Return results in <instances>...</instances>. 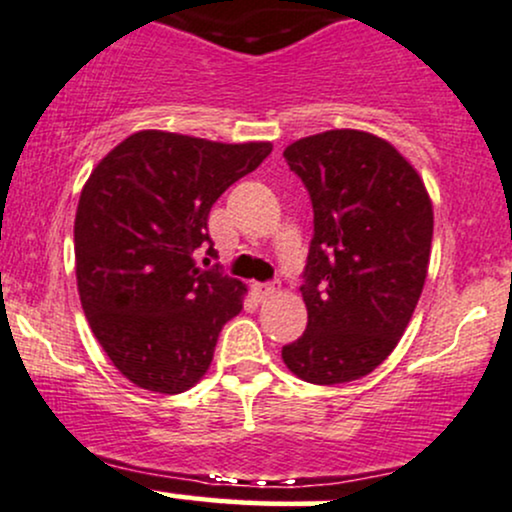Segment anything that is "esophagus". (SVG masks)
<instances>
[{
	"mask_svg": "<svg viewBox=\"0 0 512 512\" xmlns=\"http://www.w3.org/2000/svg\"><path fill=\"white\" fill-rule=\"evenodd\" d=\"M254 293L263 300V298H271V295H276L278 288L273 283H256L254 285Z\"/></svg>",
	"mask_w": 512,
	"mask_h": 512,
	"instance_id": "esophagus-1",
	"label": "esophagus"
}]
</instances>
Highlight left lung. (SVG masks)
Segmentation results:
<instances>
[{"label": "left lung", "instance_id": "obj_1", "mask_svg": "<svg viewBox=\"0 0 512 512\" xmlns=\"http://www.w3.org/2000/svg\"><path fill=\"white\" fill-rule=\"evenodd\" d=\"M315 212L307 254V329L283 346L295 376L349 383L403 337L432 251L434 212L420 173L386 139L359 129L305 136L283 151Z\"/></svg>", "mask_w": 512, "mask_h": 512}]
</instances>
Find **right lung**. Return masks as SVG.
Segmentation results:
<instances>
[{"label": "right lung", "mask_w": 512, "mask_h": 512, "mask_svg": "<svg viewBox=\"0 0 512 512\" xmlns=\"http://www.w3.org/2000/svg\"><path fill=\"white\" fill-rule=\"evenodd\" d=\"M273 151L144 129L97 163L75 214V276L92 334L122 376L183 393L212 364L219 332L246 285L202 271L207 217L229 185Z\"/></svg>", "instance_id": "add662e5"}]
</instances>
